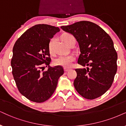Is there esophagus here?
Here are the masks:
<instances>
[{
    "mask_svg": "<svg viewBox=\"0 0 126 126\" xmlns=\"http://www.w3.org/2000/svg\"><path fill=\"white\" fill-rule=\"evenodd\" d=\"M64 70L65 72H67V71H68L70 70L69 68H64Z\"/></svg>",
    "mask_w": 126,
    "mask_h": 126,
    "instance_id": "obj_1",
    "label": "esophagus"
}]
</instances>
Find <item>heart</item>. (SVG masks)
<instances>
[{"label": "heart", "mask_w": 126, "mask_h": 126, "mask_svg": "<svg viewBox=\"0 0 126 126\" xmlns=\"http://www.w3.org/2000/svg\"><path fill=\"white\" fill-rule=\"evenodd\" d=\"M61 37L63 41L67 45L69 44V43L73 39H75L74 36L70 33H64L63 34H62ZM53 41L54 39H52L49 41L48 44V49L50 53L52 52ZM74 60L75 56L73 55L60 56L59 57H58V58H56L54 60V63L56 66H60L64 67L65 68H68L71 66Z\"/></svg>", "instance_id": "heart-1"}]
</instances>
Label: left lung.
Returning a JSON list of instances; mask_svg holds the SVG:
<instances>
[{"label":"left lung","mask_w":126,"mask_h":126,"mask_svg":"<svg viewBox=\"0 0 126 126\" xmlns=\"http://www.w3.org/2000/svg\"><path fill=\"white\" fill-rule=\"evenodd\" d=\"M60 28L79 43L81 53L78 63L90 67L75 70L76 91L87 99L101 96L110 88L117 71V54L112 38L99 25L87 21Z\"/></svg>","instance_id":"1"}]
</instances>
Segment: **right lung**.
<instances>
[{
    "instance_id": "obj_1",
    "label": "right lung",
    "mask_w": 126,
    "mask_h": 126,
    "mask_svg": "<svg viewBox=\"0 0 126 126\" xmlns=\"http://www.w3.org/2000/svg\"><path fill=\"white\" fill-rule=\"evenodd\" d=\"M59 31L58 27L37 24L27 30L14 44L11 61L13 76L19 92L31 101L41 103L48 99L64 73L62 66H49V42ZM44 64L48 69L41 72Z\"/></svg>"
}]
</instances>
